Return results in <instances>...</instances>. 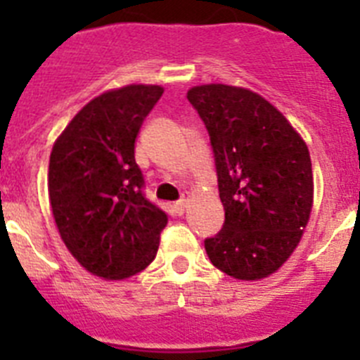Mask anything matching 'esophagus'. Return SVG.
<instances>
[{
	"instance_id": "esophagus-1",
	"label": "esophagus",
	"mask_w": 360,
	"mask_h": 360,
	"mask_svg": "<svg viewBox=\"0 0 360 360\" xmlns=\"http://www.w3.org/2000/svg\"><path fill=\"white\" fill-rule=\"evenodd\" d=\"M189 198H191L189 195H184L182 198H180V200H178L176 203H174V211H176L178 214H182V212L186 211V207H187V202H189Z\"/></svg>"
}]
</instances>
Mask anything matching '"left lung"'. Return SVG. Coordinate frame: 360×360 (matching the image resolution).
<instances>
[{"label": "left lung", "instance_id": "obj_1", "mask_svg": "<svg viewBox=\"0 0 360 360\" xmlns=\"http://www.w3.org/2000/svg\"><path fill=\"white\" fill-rule=\"evenodd\" d=\"M211 136L224 229L205 240L212 265L241 281H259L297 249L314 205L307 142L256 91L229 84L187 91Z\"/></svg>", "mask_w": 360, "mask_h": 360}]
</instances>
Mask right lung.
Returning <instances> with one entry per match:
<instances>
[{"label":"right lung","mask_w":360,"mask_h":360,"mask_svg":"<svg viewBox=\"0 0 360 360\" xmlns=\"http://www.w3.org/2000/svg\"><path fill=\"white\" fill-rule=\"evenodd\" d=\"M164 94L128 84L91 98L53 142L49 198L63 243L97 278L120 281L155 259L167 214L142 195L135 141Z\"/></svg>","instance_id":"right-lung-1"}]
</instances>
